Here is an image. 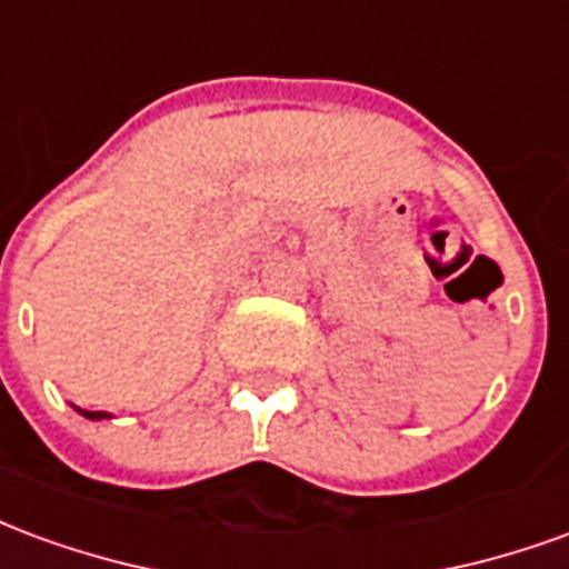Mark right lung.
Returning <instances> with one entry per match:
<instances>
[{
    "instance_id": "add662e5",
    "label": "right lung",
    "mask_w": 569,
    "mask_h": 569,
    "mask_svg": "<svg viewBox=\"0 0 569 569\" xmlns=\"http://www.w3.org/2000/svg\"><path fill=\"white\" fill-rule=\"evenodd\" d=\"M81 411V408H79ZM81 415H84V418H91V420H100V418H109V415H106V411H81Z\"/></svg>"
}]
</instances>
